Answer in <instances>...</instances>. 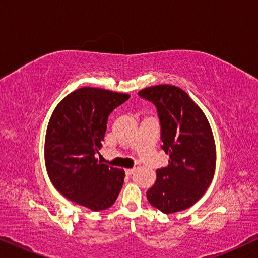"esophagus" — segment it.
<instances>
[{"label":"esophagus","instance_id":"34e87169","mask_svg":"<svg viewBox=\"0 0 258 258\" xmlns=\"http://www.w3.org/2000/svg\"><path fill=\"white\" fill-rule=\"evenodd\" d=\"M134 171H135V169H125V175H126V176L133 175Z\"/></svg>","mask_w":258,"mask_h":258}]
</instances>
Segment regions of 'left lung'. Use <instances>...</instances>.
<instances>
[{
  "label": "left lung",
  "mask_w": 258,
  "mask_h": 258,
  "mask_svg": "<svg viewBox=\"0 0 258 258\" xmlns=\"http://www.w3.org/2000/svg\"><path fill=\"white\" fill-rule=\"evenodd\" d=\"M157 109L161 148L168 167L156 170V182L147 191L151 206L164 214L184 210L209 188L216 169V146L206 115L181 88L161 84L139 91Z\"/></svg>",
  "instance_id": "left-lung-1"
}]
</instances>
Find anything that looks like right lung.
Masks as SVG:
<instances>
[{"mask_svg": "<svg viewBox=\"0 0 258 258\" xmlns=\"http://www.w3.org/2000/svg\"><path fill=\"white\" fill-rule=\"evenodd\" d=\"M128 94L80 88L59 102L49 121L44 162L52 185L67 199L93 211L111 207L121 191L124 171L96 158L108 117Z\"/></svg>", "mask_w": 258, "mask_h": 258, "instance_id": "obj_1", "label": "right lung"}]
</instances>
